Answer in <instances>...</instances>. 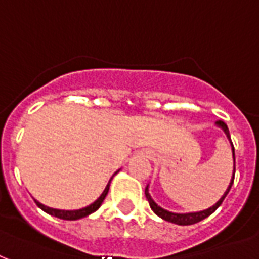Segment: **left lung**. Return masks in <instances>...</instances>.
I'll return each mask as SVG.
<instances>
[{
	"label": "left lung",
	"mask_w": 259,
	"mask_h": 259,
	"mask_svg": "<svg viewBox=\"0 0 259 259\" xmlns=\"http://www.w3.org/2000/svg\"><path fill=\"white\" fill-rule=\"evenodd\" d=\"M215 125L224 131V134L227 135V138H228L229 143H231V147H232L233 172H232V178H231V182H229L228 188L225 190V192L223 194V196L220 198L219 201L215 202L213 206H210L209 209H205V210H201V211H191V213H174V211L166 210V209H164V207H161V206L155 203L154 199L151 198L150 192H149V186H147L145 190V195L146 198H147V201H149V205H150L151 210L154 211L155 214L158 215V217L165 220V221H168V223H174V224H178V225L196 224V223H199V221H202V220L206 219V217H209L210 214H213V213L217 210V207L223 203V201L225 199V196L228 195L229 190H231V187H232V184H233V179H235V149H233L232 141H231V135H229V130L228 127H227V124H225L224 121L219 120V121H215Z\"/></svg>",
	"instance_id": "obj_1"
}]
</instances>
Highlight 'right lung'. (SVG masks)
<instances>
[{"label":"right lung","instance_id":"right-lung-1","mask_svg":"<svg viewBox=\"0 0 259 259\" xmlns=\"http://www.w3.org/2000/svg\"><path fill=\"white\" fill-rule=\"evenodd\" d=\"M117 172H116V174H117ZM113 176H112V179H113ZM112 179L109 180V183L106 184V187H105L104 192L101 194L100 198H98L97 201L93 202L91 205L85 206V207L77 209V210H63V209H53V207L45 206L44 203H40V202H38L36 199H35V203H36V205H38V207H40V209H42L45 213H48V214H50V215H54V217H57V219L69 220V221L83 219V217H87V215H90L91 213H94L95 210H98V209H100V206L102 205V202H104V199L106 198V195H108L109 187H110V182H112Z\"/></svg>","mask_w":259,"mask_h":259}]
</instances>
